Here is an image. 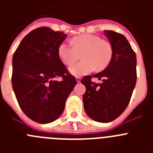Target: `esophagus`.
Masks as SVG:
<instances>
[{
  "label": "esophagus",
  "instance_id": "1",
  "mask_svg": "<svg viewBox=\"0 0 153 153\" xmlns=\"http://www.w3.org/2000/svg\"><path fill=\"white\" fill-rule=\"evenodd\" d=\"M76 82H77L78 83H80L81 79L79 77H76Z\"/></svg>",
  "mask_w": 153,
  "mask_h": 153
}]
</instances>
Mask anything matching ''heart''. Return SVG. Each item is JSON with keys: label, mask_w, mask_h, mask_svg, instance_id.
Here are the masks:
<instances>
[{"label": "heart", "mask_w": 153, "mask_h": 153, "mask_svg": "<svg viewBox=\"0 0 153 153\" xmlns=\"http://www.w3.org/2000/svg\"><path fill=\"white\" fill-rule=\"evenodd\" d=\"M72 45L62 43L58 48V54L64 64L70 66L79 59L81 54L82 61L69 68V71L76 76L86 75L96 70L106 68L113 55L111 44L101 40L97 35L86 33L75 36L71 40Z\"/></svg>", "instance_id": "heart-1"}]
</instances>
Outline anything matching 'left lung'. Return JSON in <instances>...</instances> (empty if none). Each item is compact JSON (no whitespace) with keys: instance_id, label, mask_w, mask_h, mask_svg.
Here are the masks:
<instances>
[{"instance_id":"1","label":"left lung","mask_w":153,"mask_h":153,"mask_svg":"<svg viewBox=\"0 0 153 153\" xmlns=\"http://www.w3.org/2000/svg\"><path fill=\"white\" fill-rule=\"evenodd\" d=\"M113 50L111 60L102 72L81 80L86 86L83 107L92 120L109 123L127 107L136 83V56L126 36L113 30L104 31ZM92 77L100 84L93 83Z\"/></svg>"}]
</instances>
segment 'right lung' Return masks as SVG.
I'll return each instance as SVG.
<instances>
[{
    "mask_svg": "<svg viewBox=\"0 0 153 153\" xmlns=\"http://www.w3.org/2000/svg\"><path fill=\"white\" fill-rule=\"evenodd\" d=\"M67 34L40 27L24 36L12 60V86L21 109L30 120L50 123L61 116L76 84L58 54ZM61 76V81L56 80Z\"/></svg>",
    "mask_w": 153,
    "mask_h": 153,
    "instance_id": "1",
    "label": "right lung"
}]
</instances>
